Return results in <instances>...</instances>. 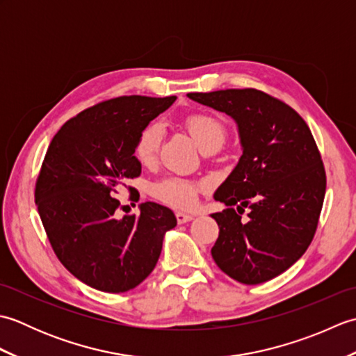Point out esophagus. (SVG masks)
<instances>
[{
    "label": "esophagus",
    "instance_id": "esophagus-1",
    "mask_svg": "<svg viewBox=\"0 0 356 356\" xmlns=\"http://www.w3.org/2000/svg\"><path fill=\"white\" fill-rule=\"evenodd\" d=\"M176 218H177V223H179V225H184V223H186V222H191L194 217H193V216H190V214L176 213Z\"/></svg>",
    "mask_w": 356,
    "mask_h": 356
}]
</instances>
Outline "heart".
Returning <instances> with one entry per match:
<instances>
[{
    "instance_id": "obj_1",
    "label": "heart",
    "mask_w": 356,
    "mask_h": 356,
    "mask_svg": "<svg viewBox=\"0 0 356 356\" xmlns=\"http://www.w3.org/2000/svg\"><path fill=\"white\" fill-rule=\"evenodd\" d=\"M188 131L203 151H217L226 140V127L220 119L205 113H197L185 119ZM163 138V127L151 122L143 128L136 142L134 153L142 163H148L156 157ZM202 184L179 176H166L151 185V194L159 202L177 209H191L197 203Z\"/></svg>"
}]
</instances>
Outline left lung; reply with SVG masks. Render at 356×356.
Returning <instances> with one entry per match:
<instances>
[{"label":"left lung","mask_w":356,"mask_h":356,"mask_svg":"<svg viewBox=\"0 0 356 356\" xmlns=\"http://www.w3.org/2000/svg\"><path fill=\"white\" fill-rule=\"evenodd\" d=\"M237 122L243 154L214 199L218 238L211 254L225 274L260 284L289 269L315 236L326 194V171L305 119L255 88L188 93ZM250 209L246 221L241 218Z\"/></svg>","instance_id":"1"}]
</instances>
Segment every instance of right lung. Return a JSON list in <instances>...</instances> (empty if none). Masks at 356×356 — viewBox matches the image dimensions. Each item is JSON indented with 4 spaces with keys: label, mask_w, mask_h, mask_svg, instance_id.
Listing matches in <instances>:
<instances>
[{
    "label": "right lung",
    "mask_w": 356,
    "mask_h": 356,
    "mask_svg": "<svg viewBox=\"0 0 356 356\" xmlns=\"http://www.w3.org/2000/svg\"><path fill=\"white\" fill-rule=\"evenodd\" d=\"M176 96H120L69 119L51 139L35 202L50 245L69 272L97 291L133 289L154 269L176 216L154 202L116 218L113 194L140 176L136 142ZM131 199L136 193L128 186Z\"/></svg>",
    "instance_id": "right-lung-1"
}]
</instances>
